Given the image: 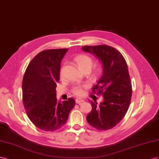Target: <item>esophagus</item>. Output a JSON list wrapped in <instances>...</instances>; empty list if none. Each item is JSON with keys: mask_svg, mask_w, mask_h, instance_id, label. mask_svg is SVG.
<instances>
[{"mask_svg": "<svg viewBox=\"0 0 159 159\" xmlns=\"http://www.w3.org/2000/svg\"><path fill=\"white\" fill-rule=\"evenodd\" d=\"M83 102H84L83 99H81V98H76V104H80V103H82Z\"/></svg>", "mask_w": 159, "mask_h": 159, "instance_id": "34e87169", "label": "esophagus"}]
</instances>
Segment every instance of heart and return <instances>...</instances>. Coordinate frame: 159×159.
Segmentation results:
<instances>
[{"label":"heart","mask_w":159,"mask_h":159,"mask_svg":"<svg viewBox=\"0 0 159 159\" xmlns=\"http://www.w3.org/2000/svg\"><path fill=\"white\" fill-rule=\"evenodd\" d=\"M74 61L76 62V64L77 66H79V69L83 71H89L91 69L93 65V58L87 55V54H79L75 57ZM102 70V66L100 63H97L94 65L93 70L92 72V74L93 76H97L98 75ZM62 68H61L60 69V75H62ZM88 87V85L86 84H76L71 89V92L72 93L76 95V96L78 97H81L83 96L84 94V90L85 89Z\"/></svg>","instance_id":"1"}]
</instances>
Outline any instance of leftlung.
<instances>
[{"mask_svg": "<svg viewBox=\"0 0 159 159\" xmlns=\"http://www.w3.org/2000/svg\"><path fill=\"white\" fill-rule=\"evenodd\" d=\"M82 48L97 57L103 67V73L93 92L101 95L104 101L99 106L97 101H90L93 109L87 120L97 130L111 129L123 119L131 101L133 89L127 64L122 54L108 45H87Z\"/></svg>", "mask_w": 159, "mask_h": 159, "instance_id": "1", "label": "left lung"}]
</instances>
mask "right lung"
Returning <instances> with one entry per match:
<instances>
[{"label": "right lung", "mask_w": 159, "mask_h": 159, "mask_svg": "<svg viewBox=\"0 0 159 159\" xmlns=\"http://www.w3.org/2000/svg\"><path fill=\"white\" fill-rule=\"evenodd\" d=\"M68 48L44 50L30 62L22 84V102L33 123L44 131H55L64 125L75 101L69 98L61 103L56 98L62 58Z\"/></svg>", "instance_id": "1"}]
</instances>
